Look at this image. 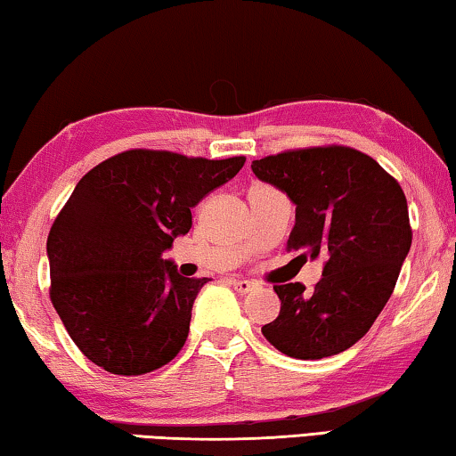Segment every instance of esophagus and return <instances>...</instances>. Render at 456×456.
<instances>
[{
  "label": "esophagus",
  "instance_id": "1",
  "mask_svg": "<svg viewBox=\"0 0 456 456\" xmlns=\"http://www.w3.org/2000/svg\"><path fill=\"white\" fill-rule=\"evenodd\" d=\"M231 284H233V289L237 290V293H241V295H248V293H251V290L256 289L254 282L243 281V278H233V281H231Z\"/></svg>",
  "mask_w": 456,
  "mask_h": 456
}]
</instances>
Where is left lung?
I'll list each match as a JSON object with an SVG mask.
<instances>
[{"label": "left lung", "mask_w": 456, "mask_h": 456, "mask_svg": "<svg viewBox=\"0 0 456 456\" xmlns=\"http://www.w3.org/2000/svg\"><path fill=\"white\" fill-rule=\"evenodd\" d=\"M251 169L295 202L289 249H303L305 260L328 257L311 293L301 282L276 284L281 314L264 338L298 360L348 350L389 301L411 248L402 186L370 155L344 145L290 149Z\"/></svg>", "instance_id": "8db88e82"}]
</instances>
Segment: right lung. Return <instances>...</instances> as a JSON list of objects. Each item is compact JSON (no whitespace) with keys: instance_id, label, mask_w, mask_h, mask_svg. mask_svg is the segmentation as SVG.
Segmentation results:
<instances>
[{"instance_id":"1","label":"right lung","mask_w":456,"mask_h":456,"mask_svg":"<svg viewBox=\"0 0 456 456\" xmlns=\"http://www.w3.org/2000/svg\"><path fill=\"white\" fill-rule=\"evenodd\" d=\"M243 163V155L128 149L77 182L46 240L49 293L67 334L94 364L134 377L178 356L208 278L180 276L161 256L192 227L190 208Z\"/></svg>"}]
</instances>
